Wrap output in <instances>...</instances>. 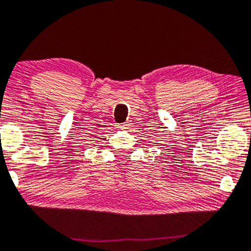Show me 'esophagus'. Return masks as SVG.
Returning a JSON list of instances; mask_svg holds the SVG:
<instances>
[{
	"label": "esophagus",
	"instance_id": "obj_1",
	"mask_svg": "<svg viewBox=\"0 0 251 251\" xmlns=\"http://www.w3.org/2000/svg\"><path fill=\"white\" fill-rule=\"evenodd\" d=\"M130 124H128V123H125V124H122V125H118L119 128H129Z\"/></svg>",
	"mask_w": 251,
	"mask_h": 251
}]
</instances>
